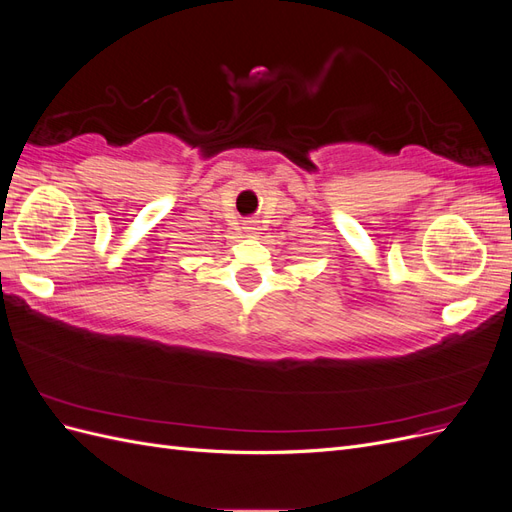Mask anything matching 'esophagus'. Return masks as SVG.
<instances>
[{"mask_svg":"<svg viewBox=\"0 0 512 512\" xmlns=\"http://www.w3.org/2000/svg\"><path fill=\"white\" fill-rule=\"evenodd\" d=\"M245 230H247V235H256V232L260 230V228H258V222H256V220H247V222H245Z\"/></svg>","mask_w":512,"mask_h":512,"instance_id":"obj_1","label":"esophagus"}]
</instances>
